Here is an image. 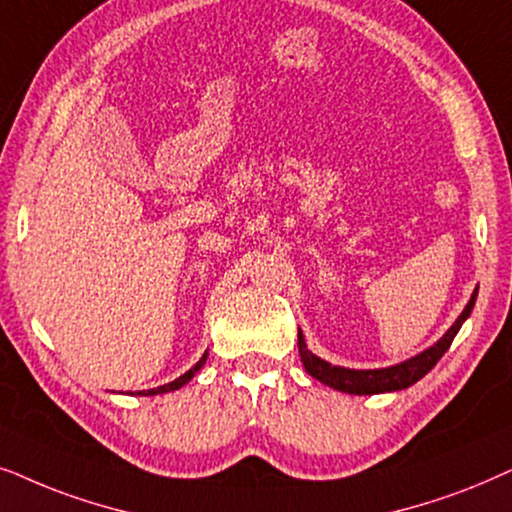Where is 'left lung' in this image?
<instances>
[{
	"instance_id": "left-lung-1",
	"label": "left lung",
	"mask_w": 512,
	"mask_h": 512,
	"mask_svg": "<svg viewBox=\"0 0 512 512\" xmlns=\"http://www.w3.org/2000/svg\"><path fill=\"white\" fill-rule=\"evenodd\" d=\"M475 299H478V290L473 292V297H470L466 309H463L461 316L456 318V323L449 327L445 337H442L438 344H433L431 349H426L424 353H419V356L405 360V363L400 365L384 367V370H349V367L330 365L325 363V360H320L318 356H313V353L306 349L302 332L297 335L299 356H302V363L311 377H316L318 381H323V384L337 388V391L342 393L374 395V393H386V391H400V388L417 384V381L424 377V374L431 372L435 363L445 356V351L454 342L456 332L461 330L463 320H466L470 316V311H473Z\"/></svg>"
}]
</instances>
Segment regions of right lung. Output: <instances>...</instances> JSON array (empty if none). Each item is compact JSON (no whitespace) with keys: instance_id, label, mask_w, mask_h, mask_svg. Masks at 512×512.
Listing matches in <instances>:
<instances>
[{"instance_id":"1","label":"right lung","mask_w":512,"mask_h":512,"mask_svg":"<svg viewBox=\"0 0 512 512\" xmlns=\"http://www.w3.org/2000/svg\"><path fill=\"white\" fill-rule=\"evenodd\" d=\"M206 358H208V353H203V358L199 360V363H196V365H194V367H192V370H189V372H185V374H182V377H177L175 381H170V384H163V386H159V388H149V391H138V395H156V393H168V391H175V388L185 386V384H187V381H189V379H192V377H194V374L201 370V367H203V363H206Z\"/></svg>"}]
</instances>
